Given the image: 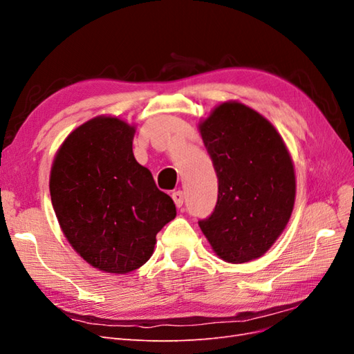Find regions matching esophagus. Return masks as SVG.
I'll return each mask as SVG.
<instances>
[{
	"label": "esophagus",
	"mask_w": 354,
	"mask_h": 354,
	"mask_svg": "<svg viewBox=\"0 0 354 354\" xmlns=\"http://www.w3.org/2000/svg\"><path fill=\"white\" fill-rule=\"evenodd\" d=\"M173 199H174V203L177 208H181V205H183V201H185V194L181 190H177L173 194Z\"/></svg>",
	"instance_id": "1"
}]
</instances>
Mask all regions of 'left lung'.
Here are the masks:
<instances>
[{"mask_svg":"<svg viewBox=\"0 0 354 354\" xmlns=\"http://www.w3.org/2000/svg\"><path fill=\"white\" fill-rule=\"evenodd\" d=\"M218 177L214 212L199 221L212 251L241 264L270 250L295 202L292 158L269 120L241 102H224L199 122Z\"/></svg>","mask_w":354,"mask_h":354,"instance_id":"1","label":"left lung"}]
</instances>
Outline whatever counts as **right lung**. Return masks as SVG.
Listing matches in <instances>:
<instances>
[{
  "instance_id": "add662e5",
  "label": "right lung",
  "mask_w": 354,
  "mask_h": 354,
  "mask_svg": "<svg viewBox=\"0 0 354 354\" xmlns=\"http://www.w3.org/2000/svg\"><path fill=\"white\" fill-rule=\"evenodd\" d=\"M136 127L100 115L65 138L53 160L50 195L60 229L94 269L125 274L142 267L176 205L136 160Z\"/></svg>"
}]
</instances>
